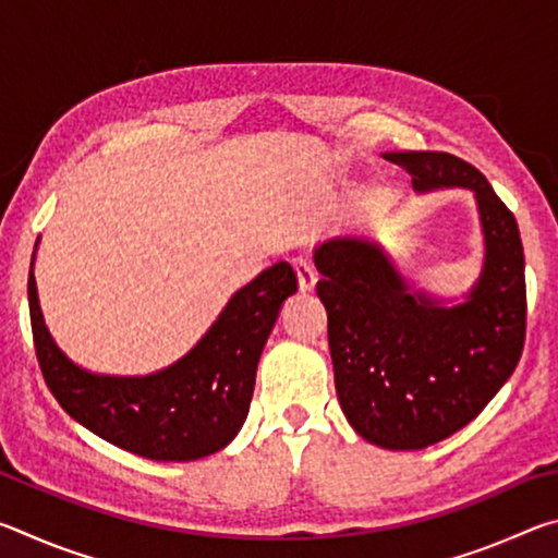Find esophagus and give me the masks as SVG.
<instances>
[{
  "label": "esophagus",
  "instance_id": "obj_1",
  "mask_svg": "<svg viewBox=\"0 0 558 558\" xmlns=\"http://www.w3.org/2000/svg\"><path fill=\"white\" fill-rule=\"evenodd\" d=\"M292 266H295V272H298L300 290H302V292L313 290L315 282H317V272H315V268H313V263H310L307 258H295V263H292Z\"/></svg>",
  "mask_w": 558,
  "mask_h": 558
}]
</instances>
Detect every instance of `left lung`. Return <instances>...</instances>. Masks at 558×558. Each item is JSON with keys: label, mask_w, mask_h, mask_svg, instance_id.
<instances>
[{"label": "left lung", "mask_w": 558, "mask_h": 558, "mask_svg": "<svg viewBox=\"0 0 558 558\" xmlns=\"http://www.w3.org/2000/svg\"><path fill=\"white\" fill-rule=\"evenodd\" d=\"M418 194L470 189L485 239L465 300L413 290L381 243L337 235L315 248L317 295L337 399L364 440L421 450L458 433L493 401L524 349V251L512 211L475 167L448 153H386Z\"/></svg>", "instance_id": "obj_1"}]
</instances>
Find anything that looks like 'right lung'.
<instances>
[{
	"label": "right lung",
	"instance_id": "obj_1",
	"mask_svg": "<svg viewBox=\"0 0 558 558\" xmlns=\"http://www.w3.org/2000/svg\"><path fill=\"white\" fill-rule=\"evenodd\" d=\"M295 290V270L280 260L233 292L199 342L167 369L110 376L73 364L53 342L41 315L32 260L29 310L36 356L61 409L102 440L149 460H199L239 436L253 399L260 352L282 302Z\"/></svg>",
	"mask_w": 558,
	"mask_h": 558
}]
</instances>
